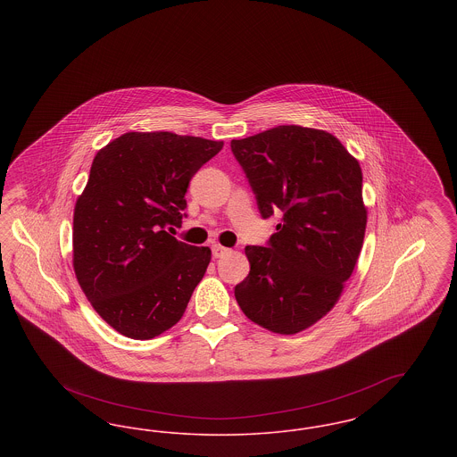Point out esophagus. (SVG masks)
I'll return each mask as SVG.
<instances>
[{
  "mask_svg": "<svg viewBox=\"0 0 457 457\" xmlns=\"http://www.w3.org/2000/svg\"><path fill=\"white\" fill-rule=\"evenodd\" d=\"M231 250L229 248H226V246H220V245H212V255L216 257V259H222L226 253H229Z\"/></svg>",
  "mask_w": 457,
  "mask_h": 457,
  "instance_id": "esophagus-1",
  "label": "esophagus"
}]
</instances>
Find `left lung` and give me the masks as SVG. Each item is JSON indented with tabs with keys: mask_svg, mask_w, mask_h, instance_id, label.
Here are the masks:
<instances>
[{
	"mask_svg": "<svg viewBox=\"0 0 457 457\" xmlns=\"http://www.w3.org/2000/svg\"><path fill=\"white\" fill-rule=\"evenodd\" d=\"M262 218L283 212L269 246H246L235 296L255 324L291 336L339 302L360 257L367 207L360 162L326 130L281 125L231 140Z\"/></svg>",
	"mask_w": 457,
	"mask_h": 457,
	"instance_id": "1",
	"label": "left lung"
}]
</instances>
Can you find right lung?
Instances as JSON below:
<instances>
[{"instance_id":"1","label":"right lung","mask_w":457,"mask_h":457,"mask_svg":"<svg viewBox=\"0 0 457 457\" xmlns=\"http://www.w3.org/2000/svg\"><path fill=\"white\" fill-rule=\"evenodd\" d=\"M224 142L129 131L96 154L73 211V270L104 322L153 339L179 322L211 262L164 228L181 222L192 176Z\"/></svg>"}]
</instances>
